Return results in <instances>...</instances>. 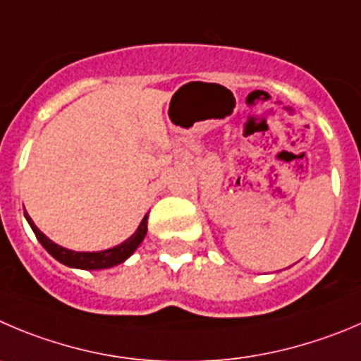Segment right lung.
I'll list each match as a JSON object with an SVG mask.
<instances>
[{"mask_svg":"<svg viewBox=\"0 0 361 361\" xmlns=\"http://www.w3.org/2000/svg\"><path fill=\"white\" fill-rule=\"evenodd\" d=\"M24 216H26V219H28L30 226H32V230L35 232L40 245H42L44 248H46L47 252L58 260V262L65 264V266L68 267H75V269H108V267H113L116 266V264L129 259V257L135 253V250L140 246V243L145 239L147 218H149V216H145V218L142 219V223H140L138 228H136L135 234L127 239V241H123L122 245L115 246V248L102 250V252H74V250L63 248V246L56 245V243L51 241L49 238H46V235L37 228L33 219L30 218L26 212H24Z\"/></svg>","mask_w":361,"mask_h":361,"instance_id":"obj_1","label":"right lung"}]
</instances>
